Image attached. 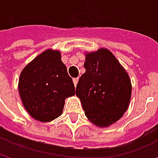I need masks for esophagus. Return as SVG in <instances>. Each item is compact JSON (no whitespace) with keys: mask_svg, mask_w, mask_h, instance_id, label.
<instances>
[{"mask_svg":"<svg viewBox=\"0 0 158 158\" xmlns=\"http://www.w3.org/2000/svg\"><path fill=\"white\" fill-rule=\"evenodd\" d=\"M78 82H79V79H78V78H74V79H73V83H74V85H75V87L77 86V84H78Z\"/></svg>","mask_w":158,"mask_h":158,"instance_id":"obj_1","label":"esophagus"}]
</instances>
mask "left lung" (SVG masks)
<instances>
[{
    "mask_svg": "<svg viewBox=\"0 0 158 158\" xmlns=\"http://www.w3.org/2000/svg\"><path fill=\"white\" fill-rule=\"evenodd\" d=\"M85 73L77 85L87 118L98 127H109L127 110L132 95L131 79L107 48L85 52Z\"/></svg>",
    "mask_w": 158,
    "mask_h": 158,
    "instance_id": "1",
    "label": "left lung"
}]
</instances>
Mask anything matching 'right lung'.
<instances>
[{
  "mask_svg": "<svg viewBox=\"0 0 158 158\" xmlns=\"http://www.w3.org/2000/svg\"><path fill=\"white\" fill-rule=\"evenodd\" d=\"M18 91L26 111L36 121L48 123L62 114L65 100L75 87L61 60V53L45 50L22 70Z\"/></svg>",
  "mask_w": 158,
  "mask_h": 158,
  "instance_id": "obj_1",
  "label": "right lung"
}]
</instances>
